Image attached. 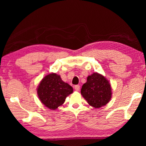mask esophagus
Segmentation results:
<instances>
[{
	"instance_id": "34e87169",
	"label": "esophagus",
	"mask_w": 146,
	"mask_h": 146,
	"mask_svg": "<svg viewBox=\"0 0 146 146\" xmlns=\"http://www.w3.org/2000/svg\"><path fill=\"white\" fill-rule=\"evenodd\" d=\"M75 91H78L79 90H80V86L79 85H76L75 86Z\"/></svg>"
}]
</instances>
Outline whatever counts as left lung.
Returning a JSON list of instances; mask_svg holds the SVG:
<instances>
[{
	"mask_svg": "<svg viewBox=\"0 0 146 146\" xmlns=\"http://www.w3.org/2000/svg\"><path fill=\"white\" fill-rule=\"evenodd\" d=\"M81 95L89 105L100 108L107 104L111 98V86L104 76L93 73L88 76L87 82L83 84Z\"/></svg>",
	"mask_w": 146,
	"mask_h": 146,
	"instance_id": "8db88e82",
	"label": "left lung"
}]
</instances>
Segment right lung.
Returning a JSON list of instances; mask_svg holds the SVG:
<instances>
[{
    "mask_svg": "<svg viewBox=\"0 0 146 146\" xmlns=\"http://www.w3.org/2000/svg\"><path fill=\"white\" fill-rule=\"evenodd\" d=\"M36 91L40 102L46 108L55 110L63 104L66 98L73 93V89L64 82L60 75L51 73L42 79Z\"/></svg>",
    "mask_w": 146,
    "mask_h": 146,
    "instance_id": "1",
    "label": "right lung"
}]
</instances>
